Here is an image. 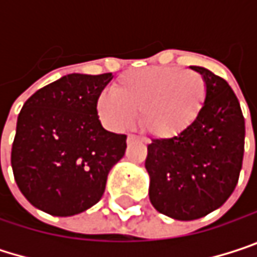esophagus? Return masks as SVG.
Returning <instances> with one entry per match:
<instances>
[{"instance_id":"34e87169","label":"esophagus","mask_w":257,"mask_h":257,"mask_svg":"<svg viewBox=\"0 0 257 257\" xmlns=\"http://www.w3.org/2000/svg\"><path fill=\"white\" fill-rule=\"evenodd\" d=\"M126 141H128V144H131V143H134V141H144V140L140 138V137H137V135H128Z\"/></svg>"}]
</instances>
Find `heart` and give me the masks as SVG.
<instances>
[{
	"label": "heart",
	"mask_w": 257,
	"mask_h": 257,
	"mask_svg": "<svg viewBox=\"0 0 257 257\" xmlns=\"http://www.w3.org/2000/svg\"><path fill=\"white\" fill-rule=\"evenodd\" d=\"M207 83L198 71L149 67L125 73L96 101L101 120L113 131L129 128L140 110V125L159 140L179 137L199 116Z\"/></svg>",
	"instance_id": "1"
}]
</instances>
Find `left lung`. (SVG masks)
<instances>
[{
    "label": "left lung",
    "mask_w": 257,
    "mask_h": 257,
    "mask_svg": "<svg viewBox=\"0 0 257 257\" xmlns=\"http://www.w3.org/2000/svg\"><path fill=\"white\" fill-rule=\"evenodd\" d=\"M207 83L205 104L179 137L147 146L149 198L162 214L195 220L222 207L238 183L244 156V116L226 80L190 67Z\"/></svg>",
    "instance_id": "1"
}]
</instances>
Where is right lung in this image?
I'll return each instance as SVG.
<instances>
[{
    "mask_svg": "<svg viewBox=\"0 0 257 257\" xmlns=\"http://www.w3.org/2000/svg\"><path fill=\"white\" fill-rule=\"evenodd\" d=\"M111 78V73L68 74L24 104L12 168L35 208L67 217L102 198L110 170L126 150V135L105 131L96 111L98 96Z\"/></svg>",
    "mask_w": 257,
    "mask_h": 257,
    "instance_id": "1",
    "label": "right lung"
}]
</instances>
